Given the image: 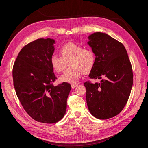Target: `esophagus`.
Masks as SVG:
<instances>
[{
  "label": "esophagus",
  "instance_id": "esophagus-1",
  "mask_svg": "<svg viewBox=\"0 0 148 148\" xmlns=\"http://www.w3.org/2000/svg\"><path fill=\"white\" fill-rule=\"evenodd\" d=\"M71 88H72L73 89H74V88H76V86H77V84H76V83H72V84H71Z\"/></svg>",
  "mask_w": 148,
  "mask_h": 148
}]
</instances>
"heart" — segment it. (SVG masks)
Returning a JSON list of instances; mask_svg holds the SVG:
<instances>
[{"label": "heart", "instance_id": "1", "mask_svg": "<svg viewBox=\"0 0 148 148\" xmlns=\"http://www.w3.org/2000/svg\"><path fill=\"white\" fill-rule=\"evenodd\" d=\"M61 57L53 54L51 57V64L57 73L62 72L68 64L70 68L60 77V81L75 83L83 73L87 74L92 69L95 62L93 52L73 42H69L60 49Z\"/></svg>", "mask_w": 148, "mask_h": 148}]
</instances>
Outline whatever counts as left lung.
<instances>
[{"mask_svg": "<svg viewBox=\"0 0 148 148\" xmlns=\"http://www.w3.org/2000/svg\"><path fill=\"white\" fill-rule=\"evenodd\" d=\"M88 39L96 56L89 77L101 81L84 83L87 105L94 117L108 119L118 115L127 104L133 86L132 67L123 44L109 35L96 32Z\"/></svg>", "mask_w": 148, "mask_h": 148, "instance_id": "left-lung-1", "label": "left lung"}]
</instances>
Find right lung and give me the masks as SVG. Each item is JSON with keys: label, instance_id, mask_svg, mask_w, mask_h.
Wrapping results in <instances>:
<instances>
[{"label": "right lung", "instance_id": "right-lung-1", "mask_svg": "<svg viewBox=\"0 0 148 148\" xmlns=\"http://www.w3.org/2000/svg\"><path fill=\"white\" fill-rule=\"evenodd\" d=\"M53 39H38L22 48L13 67L16 96L31 118L54 123L64 117L69 83L54 86L57 79L51 64L55 50Z\"/></svg>", "mask_w": 148, "mask_h": 148}]
</instances>
